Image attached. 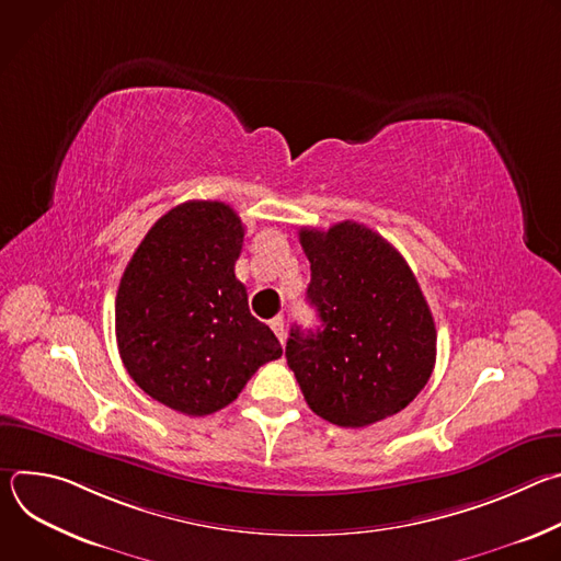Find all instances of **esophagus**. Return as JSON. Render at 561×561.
Returning <instances> with one entry per match:
<instances>
[{"label":"esophagus","instance_id":"34e87169","mask_svg":"<svg viewBox=\"0 0 561 561\" xmlns=\"http://www.w3.org/2000/svg\"><path fill=\"white\" fill-rule=\"evenodd\" d=\"M271 329H273V333L279 337V342L284 344V319L282 317H275V319H271Z\"/></svg>","mask_w":561,"mask_h":561}]
</instances>
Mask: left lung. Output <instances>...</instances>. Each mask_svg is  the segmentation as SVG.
I'll list each match as a JSON object with an SVG mask.
<instances>
[{"mask_svg":"<svg viewBox=\"0 0 561 561\" xmlns=\"http://www.w3.org/2000/svg\"><path fill=\"white\" fill-rule=\"evenodd\" d=\"M314 331L293 327L286 359L306 404L344 428L404 411L431 379L437 331L426 297L386 239L357 221L301 228Z\"/></svg>","mask_w":561,"mask_h":561,"instance_id":"1","label":"left lung"}]
</instances>
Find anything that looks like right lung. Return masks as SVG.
I'll return each instance as SVG.
<instances>
[{"label":"right lung","mask_w":561,"mask_h":561,"mask_svg":"<svg viewBox=\"0 0 561 561\" xmlns=\"http://www.w3.org/2000/svg\"><path fill=\"white\" fill-rule=\"evenodd\" d=\"M244 226L224 202H186L159 217L115 299L119 357L135 383L178 413L210 415L282 357L234 277Z\"/></svg>","instance_id":"right-lung-1"}]
</instances>
